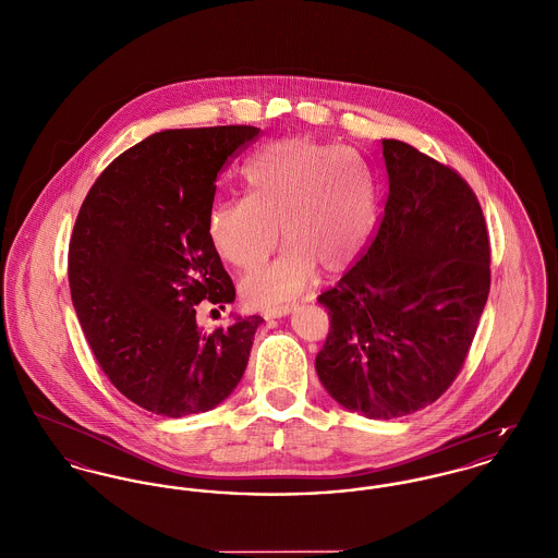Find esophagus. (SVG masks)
Segmentation results:
<instances>
[{
  "instance_id": "obj_1",
  "label": "esophagus",
  "mask_w": 558,
  "mask_h": 558,
  "mask_svg": "<svg viewBox=\"0 0 558 558\" xmlns=\"http://www.w3.org/2000/svg\"><path fill=\"white\" fill-rule=\"evenodd\" d=\"M294 311V306H279V308H268L264 311V319H279V317H286Z\"/></svg>"
}]
</instances>
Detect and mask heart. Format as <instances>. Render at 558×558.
<instances>
[{
	"label": "heart",
	"mask_w": 558,
	"mask_h": 558,
	"mask_svg": "<svg viewBox=\"0 0 558 558\" xmlns=\"http://www.w3.org/2000/svg\"><path fill=\"white\" fill-rule=\"evenodd\" d=\"M245 196L218 201L207 236L222 260L252 268L279 241L286 252L247 272L241 298L256 308L286 304L313 279L315 266L336 275L360 258L372 230L371 184L340 149L288 137L260 149L243 171Z\"/></svg>",
	"instance_id": "1"
}]
</instances>
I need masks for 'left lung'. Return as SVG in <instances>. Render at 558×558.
Returning a JSON list of instances; mask_svg holds the SVG:
<instances>
[{"mask_svg":"<svg viewBox=\"0 0 558 558\" xmlns=\"http://www.w3.org/2000/svg\"><path fill=\"white\" fill-rule=\"evenodd\" d=\"M387 203L360 262L317 298L330 332L315 371L342 409L398 418L436 402L461 371L490 286L476 194L404 142L383 140Z\"/></svg>","mask_w":558,"mask_h":558,"instance_id":"left-lung-1","label":"left lung"}]
</instances>
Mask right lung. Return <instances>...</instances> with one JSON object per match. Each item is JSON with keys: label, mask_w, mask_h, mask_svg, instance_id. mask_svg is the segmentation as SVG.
Wrapping results in <instances>:
<instances>
[{"label": "right lung", "mask_w": 558, "mask_h": 558, "mask_svg": "<svg viewBox=\"0 0 558 558\" xmlns=\"http://www.w3.org/2000/svg\"><path fill=\"white\" fill-rule=\"evenodd\" d=\"M256 126L160 131L120 154L86 194L70 243V290L84 336L113 387L160 416L222 404L247 368L262 317L203 332V300L234 302L207 236L226 160Z\"/></svg>", "instance_id": "add662e5"}]
</instances>
